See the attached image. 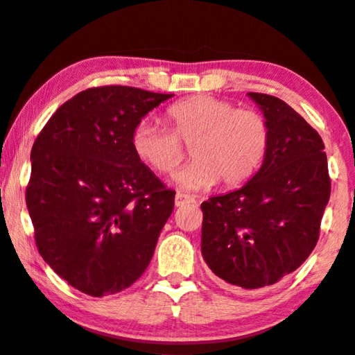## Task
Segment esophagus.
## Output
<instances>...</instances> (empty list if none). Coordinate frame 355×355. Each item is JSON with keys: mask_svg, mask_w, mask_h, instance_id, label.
<instances>
[{"mask_svg": "<svg viewBox=\"0 0 355 355\" xmlns=\"http://www.w3.org/2000/svg\"><path fill=\"white\" fill-rule=\"evenodd\" d=\"M190 202H195V198L190 196V195H185V193L178 191L177 195H175V206H183V205H190Z\"/></svg>", "mask_w": 355, "mask_h": 355, "instance_id": "obj_1", "label": "esophagus"}]
</instances>
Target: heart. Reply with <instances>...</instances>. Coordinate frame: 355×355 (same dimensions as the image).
Segmentation results:
<instances>
[{
    "mask_svg": "<svg viewBox=\"0 0 355 355\" xmlns=\"http://www.w3.org/2000/svg\"><path fill=\"white\" fill-rule=\"evenodd\" d=\"M170 130L148 120L139 121L131 135V146L141 162L157 175H172L187 149L193 159L177 175L187 190L247 183L266 157L271 128L266 116L254 108H237L234 102L209 94H198L168 108Z\"/></svg>",
    "mask_w": 355,
    "mask_h": 355,
    "instance_id": "1",
    "label": "heart"
}]
</instances>
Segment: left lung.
<instances>
[{"label":"left lung","mask_w":355,"mask_h":355,"mask_svg":"<svg viewBox=\"0 0 355 355\" xmlns=\"http://www.w3.org/2000/svg\"><path fill=\"white\" fill-rule=\"evenodd\" d=\"M271 128L261 168L242 188L201 205V252L220 282L259 289L294 272L320 237L331 193L324 144L294 108L250 92Z\"/></svg>","instance_id":"left-lung-1"}]
</instances>
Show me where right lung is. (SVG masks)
I'll use <instances>...</instances> for the list:
<instances>
[{"instance_id": "add662e5", "label": "right lung", "mask_w": 355, "mask_h": 355, "mask_svg": "<svg viewBox=\"0 0 355 355\" xmlns=\"http://www.w3.org/2000/svg\"><path fill=\"white\" fill-rule=\"evenodd\" d=\"M173 94L91 87L56 110L32 146L26 188L45 263L74 289L116 294L141 277L175 191L141 162L135 126Z\"/></svg>"}]
</instances>
